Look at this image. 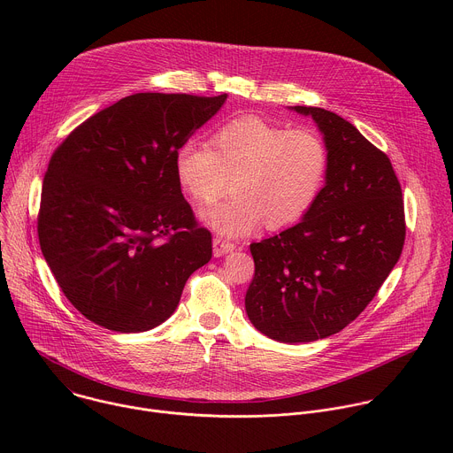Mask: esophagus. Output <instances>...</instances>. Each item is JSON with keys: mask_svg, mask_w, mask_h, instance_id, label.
I'll list each match as a JSON object with an SVG mask.
<instances>
[{"mask_svg": "<svg viewBox=\"0 0 453 453\" xmlns=\"http://www.w3.org/2000/svg\"><path fill=\"white\" fill-rule=\"evenodd\" d=\"M233 249H234V243H233V242H229V240L222 238V236H215V238H213V254H215L217 257H220V256L231 252Z\"/></svg>", "mask_w": 453, "mask_h": 453, "instance_id": "1", "label": "esophagus"}]
</instances>
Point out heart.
<instances>
[{
    "mask_svg": "<svg viewBox=\"0 0 453 453\" xmlns=\"http://www.w3.org/2000/svg\"><path fill=\"white\" fill-rule=\"evenodd\" d=\"M215 150L186 142L175 152V175L199 203H213L234 179V196L201 210L215 233L240 238L264 222L283 229L303 220L319 201L330 170V150L315 128H287L242 116L213 136Z\"/></svg>",
    "mask_w": 453,
    "mask_h": 453,
    "instance_id": "1",
    "label": "heart"
}]
</instances>
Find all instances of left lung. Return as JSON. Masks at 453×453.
<instances>
[{
	"instance_id": "8db88e82",
	"label": "left lung",
	"mask_w": 453,
	"mask_h": 453,
	"mask_svg": "<svg viewBox=\"0 0 453 453\" xmlns=\"http://www.w3.org/2000/svg\"><path fill=\"white\" fill-rule=\"evenodd\" d=\"M311 116L330 150L326 184L310 213L250 243L254 278L245 310L256 330L280 342H313L344 330L372 301L405 243L402 186L391 159L348 119Z\"/></svg>"
}]
</instances>
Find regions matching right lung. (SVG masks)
Here are the masks:
<instances>
[{"mask_svg": "<svg viewBox=\"0 0 453 453\" xmlns=\"http://www.w3.org/2000/svg\"><path fill=\"white\" fill-rule=\"evenodd\" d=\"M226 98L136 93L55 149L39 243L64 296L95 325L119 334L159 326L211 260V233L182 197L173 161Z\"/></svg>", "mask_w": 453, "mask_h": 453, "instance_id": "1", "label": "right lung"}]
</instances>
